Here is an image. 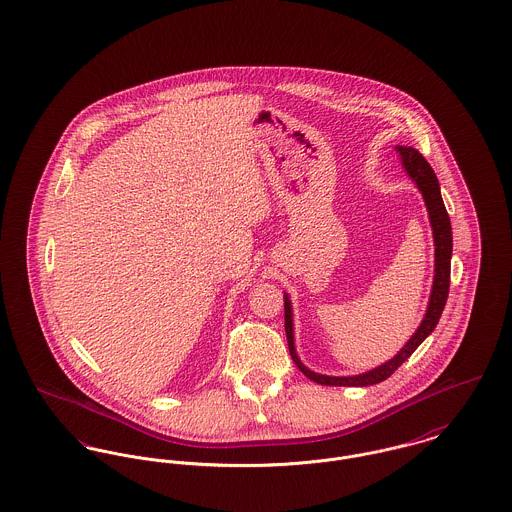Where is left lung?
<instances>
[{
    "label": "left lung",
    "instance_id": "8db88e82",
    "mask_svg": "<svg viewBox=\"0 0 512 512\" xmlns=\"http://www.w3.org/2000/svg\"><path fill=\"white\" fill-rule=\"evenodd\" d=\"M397 153L400 155V163L404 167L406 174L412 178L416 188L420 190L430 226H432V235H434V283H432V292L428 300L426 314L418 326V330L412 334V338L404 343V347L398 351L397 355L383 365H377L371 371L359 373V375H349V377H332V375H320L310 371L298 357L296 347H294V328H292V304L288 294L284 292V330H286V340H288V351L296 367L314 383L326 385V387H369L377 385L385 379H389L398 367L416 351V347L426 340L436 324L440 322V316L444 312L448 292H450V265H452V224L450 216L446 212L442 192H440V182L428 161L412 147H397Z\"/></svg>",
    "mask_w": 512,
    "mask_h": 512
}]
</instances>
